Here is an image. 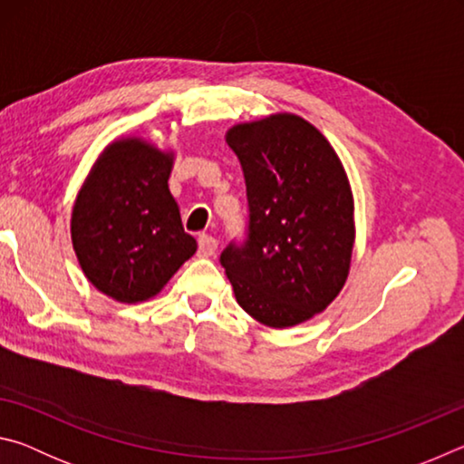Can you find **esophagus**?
<instances>
[{
	"label": "esophagus",
	"mask_w": 464,
	"mask_h": 464,
	"mask_svg": "<svg viewBox=\"0 0 464 464\" xmlns=\"http://www.w3.org/2000/svg\"><path fill=\"white\" fill-rule=\"evenodd\" d=\"M217 239L210 237V235H200L198 237V256L202 257H210L217 251Z\"/></svg>",
	"instance_id": "1"
}]
</instances>
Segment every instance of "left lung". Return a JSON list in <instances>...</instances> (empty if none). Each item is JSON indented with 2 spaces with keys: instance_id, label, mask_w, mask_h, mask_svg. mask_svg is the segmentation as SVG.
I'll list each match as a JSON object with an SVG mask.
<instances>
[{
  "instance_id": "1",
  "label": "left lung",
  "mask_w": 464,
  "mask_h": 464,
  "mask_svg": "<svg viewBox=\"0 0 464 464\" xmlns=\"http://www.w3.org/2000/svg\"><path fill=\"white\" fill-rule=\"evenodd\" d=\"M225 140L246 176L249 231L221 254L239 307L286 329L340 295L354 249V196L332 143L303 116L235 124Z\"/></svg>"
}]
</instances>
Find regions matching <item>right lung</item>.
Segmentation results:
<instances>
[{"instance_id": "right-lung-1", "label": "right lung", "mask_w": 464, "mask_h": 464, "mask_svg": "<svg viewBox=\"0 0 464 464\" xmlns=\"http://www.w3.org/2000/svg\"><path fill=\"white\" fill-rule=\"evenodd\" d=\"M174 151L140 137L110 143L93 163L72 210V243L93 286L119 303L161 293L196 251L168 179Z\"/></svg>"}]
</instances>
